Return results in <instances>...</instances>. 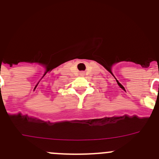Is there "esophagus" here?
<instances>
[{
    "label": "esophagus",
    "instance_id": "esophagus-1",
    "mask_svg": "<svg viewBox=\"0 0 159 159\" xmlns=\"http://www.w3.org/2000/svg\"><path fill=\"white\" fill-rule=\"evenodd\" d=\"M81 75H84V73H83V72H81Z\"/></svg>",
    "mask_w": 159,
    "mask_h": 159
}]
</instances>
